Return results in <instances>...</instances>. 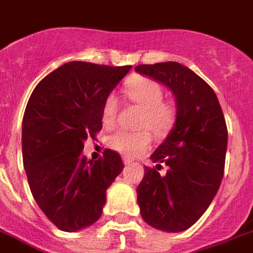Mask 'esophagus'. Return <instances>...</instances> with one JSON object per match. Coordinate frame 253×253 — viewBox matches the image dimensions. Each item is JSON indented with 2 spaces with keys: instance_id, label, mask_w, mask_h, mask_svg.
Listing matches in <instances>:
<instances>
[{
  "instance_id": "34e87169",
  "label": "esophagus",
  "mask_w": 253,
  "mask_h": 253,
  "mask_svg": "<svg viewBox=\"0 0 253 253\" xmlns=\"http://www.w3.org/2000/svg\"><path fill=\"white\" fill-rule=\"evenodd\" d=\"M133 162V159H131V158H123V163H125V165H131V163Z\"/></svg>"
}]
</instances>
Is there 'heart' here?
<instances>
[{
	"instance_id": "b5f03b06",
	"label": "heart",
	"mask_w": 253,
	"mask_h": 253,
	"mask_svg": "<svg viewBox=\"0 0 253 253\" xmlns=\"http://www.w3.org/2000/svg\"><path fill=\"white\" fill-rule=\"evenodd\" d=\"M127 96L130 100L143 108V114L140 117L139 127H145L144 130L125 131L116 130L108 136V144L117 152L125 156L136 157L145 152L152 144V135L149 130L158 136L166 133L172 125L173 110L169 103L163 101L162 87L156 81L149 78H136L126 88ZM118 109V96L114 92L105 97L101 109V121L105 126H112L116 121Z\"/></svg>"
}]
</instances>
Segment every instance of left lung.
Here are the masks:
<instances>
[{
    "mask_svg": "<svg viewBox=\"0 0 253 253\" xmlns=\"http://www.w3.org/2000/svg\"><path fill=\"white\" fill-rule=\"evenodd\" d=\"M139 74L165 84L175 97L173 127L150 159L165 163L161 176L145 167L137 186L144 221L158 230L189 229L211 205L224 175L228 130L215 91L189 68L166 61L135 67Z\"/></svg>",
    "mask_w": 253,
    "mask_h": 253,
    "instance_id": "1",
    "label": "left lung"
}]
</instances>
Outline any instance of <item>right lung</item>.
Wrapping results in <instances>:
<instances>
[{
  "mask_svg": "<svg viewBox=\"0 0 253 253\" xmlns=\"http://www.w3.org/2000/svg\"><path fill=\"white\" fill-rule=\"evenodd\" d=\"M69 61L32 92L23 118V165L33 198L63 231H78L100 218L107 189L122 172L120 154H82L87 137L103 128L105 97L131 69Z\"/></svg>",
  "mask_w": 253,
  "mask_h": 253,
  "instance_id": "add662e5",
  "label": "right lung"
}]
</instances>
